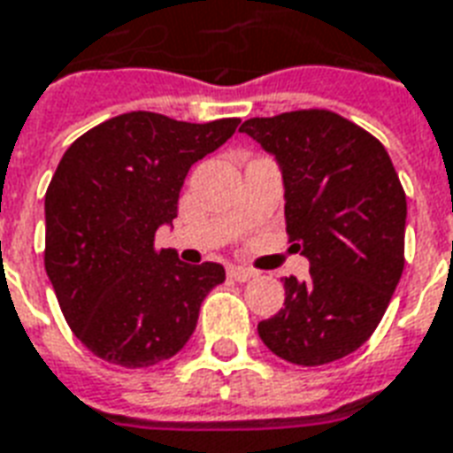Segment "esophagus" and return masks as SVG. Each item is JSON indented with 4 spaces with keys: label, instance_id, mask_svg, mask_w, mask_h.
I'll list each match as a JSON object with an SVG mask.
<instances>
[{
    "label": "esophagus",
    "instance_id": "esophagus-1",
    "mask_svg": "<svg viewBox=\"0 0 453 453\" xmlns=\"http://www.w3.org/2000/svg\"><path fill=\"white\" fill-rule=\"evenodd\" d=\"M227 276L235 278V280H240V283H247V280L257 278V271L244 269V266H230V269H227Z\"/></svg>",
    "mask_w": 453,
    "mask_h": 453
}]
</instances>
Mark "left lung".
I'll list each match as a JSON object with an SVG mask.
<instances>
[{"mask_svg":"<svg viewBox=\"0 0 453 453\" xmlns=\"http://www.w3.org/2000/svg\"><path fill=\"white\" fill-rule=\"evenodd\" d=\"M276 158L286 230L310 278H286V307L259 321L271 353L317 367L363 346L403 273L405 192L387 149L329 110L252 117L240 127Z\"/></svg>","mask_w":453,"mask_h":453,"instance_id":"left-lung-1","label":"left lung"}]
</instances>
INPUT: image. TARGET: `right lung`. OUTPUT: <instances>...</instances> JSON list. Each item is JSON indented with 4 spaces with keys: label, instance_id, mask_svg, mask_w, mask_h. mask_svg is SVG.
I'll return each instance as SVG.
<instances>
[{
    "label": "right lung",
    "instance_id": "1",
    "mask_svg": "<svg viewBox=\"0 0 453 453\" xmlns=\"http://www.w3.org/2000/svg\"><path fill=\"white\" fill-rule=\"evenodd\" d=\"M240 119L192 124L127 112L66 149L45 194V271L73 336L129 370L173 357L196 329L211 288L226 280L156 250L177 218L189 167L235 134Z\"/></svg>",
    "mask_w": 453,
    "mask_h": 453
}]
</instances>
